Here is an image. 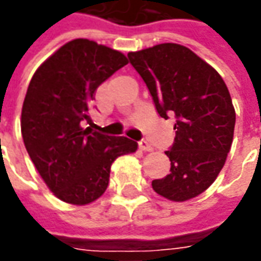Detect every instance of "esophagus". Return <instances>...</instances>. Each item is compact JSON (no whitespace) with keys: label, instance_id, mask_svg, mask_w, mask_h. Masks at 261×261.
Returning <instances> with one entry per match:
<instances>
[{"label":"esophagus","instance_id":"1","mask_svg":"<svg viewBox=\"0 0 261 261\" xmlns=\"http://www.w3.org/2000/svg\"><path fill=\"white\" fill-rule=\"evenodd\" d=\"M138 147H140V150H143V151H151V145H150V143H148L147 140H141V141L138 143Z\"/></svg>","mask_w":261,"mask_h":261}]
</instances>
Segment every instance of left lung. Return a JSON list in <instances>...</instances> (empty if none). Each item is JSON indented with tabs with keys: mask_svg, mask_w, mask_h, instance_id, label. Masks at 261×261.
I'll return each instance as SVG.
<instances>
[{
	"mask_svg": "<svg viewBox=\"0 0 261 261\" xmlns=\"http://www.w3.org/2000/svg\"><path fill=\"white\" fill-rule=\"evenodd\" d=\"M160 117H175V138L166 151L170 174L153 180L171 201L197 197L212 186L233 143L236 111L228 88L212 65L184 45L166 42L128 53Z\"/></svg>",
	"mask_w": 261,
	"mask_h": 261,
	"instance_id": "left-lung-1",
	"label": "left lung"
}]
</instances>
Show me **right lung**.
<instances>
[{
  "label": "right lung",
  "mask_w": 261,
  "mask_h": 261,
  "mask_svg": "<svg viewBox=\"0 0 261 261\" xmlns=\"http://www.w3.org/2000/svg\"><path fill=\"white\" fill-rule=\"evenodd\" d=\"M125 64L120 51L77 38L47 58L30 81L22 140L42 180L65 203L84 205L102 196L114 160L137 150L130 138L83 127L95 90Z\"/></svg>",
  "instance_id": "right-lung-1"
}]
</instances>
